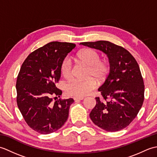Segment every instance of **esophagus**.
Returning <instances> with one entry per match:
<instances>
[{
    "label": "esophagus",
    "mask_w": 157,
    "mask_h": 157,
    "mask_svg": "<svg viewBox=\"0 0 157 157\" xmlns=\"http://www.w3.org/2000/svg\"><path fill=\"white\" fill-rule=\"evenodd\" d=\"M84 98V97H78V96H74V97H73V100H74L75 101H79V100H83Z\"/></svg>",
    "instance_id": "esophagus-1"
}]
</instances>
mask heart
I'll return each instance as SVG.
<instances>
[{"label":"heart","instance_id":"1","mask_svg":"<svg viewBox=\"0 0 157 157\" xmlns=\"http://www.w3.org/2000/svg\"><path fill=\"white\" fill-rule=\"evenodd\" d=\"M77 56L79 61L89 67V79L85 81L75 79L70 82L66 86V91L69 95L83 97L90 94L97 86L96 79L92 77H94L99 81L102 80L109 72L110 65L108 62L101 61L98 53L90 48L82 50L78 53ZM61 71L65 79H69L72 78V63L69 59L66 58L63 60L61 65Z\"/></svg>","mask_w":157,"mask_h":157}]
</instances>
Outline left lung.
<instances>
[{
	"mask_svg": "<svg viewBox=\"0 0 157 157\" xmlns=\"http://www.w3.org/2000/svg\"><path fill=\"white\" fill-rule=\"evenodd\" d=\"M79 44L104 52L110 63L109 74L98 88L105 101L96 98V106L90 114L91 120L107 132L124 129L137 116L144 102V81L137 61L127 50L109 41Z\"/></svg>",
	"mask_w": 157,
	"mask_h": 157,
	"instance_id": "left-lung-1",
	"label": "left lung"
}]
</instances>
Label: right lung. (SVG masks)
<instances>
[{
    "label": "right lung",
    "mask_w": 157,
    "mask_h": 157,
    "mask_svg": "<svg viewBox=\"0 0 157 157\" xmlns=\"http://www.w3.org/2000/svg\"><path fill=\"white\" fill-rule=\"evenodd\" d=\"M75 47L69 42L48 43L29 54L20 69L17 103L25 122L40 134L56 132L67 120L74 101L59 99L62 91L56 85L61 78L63 61Z\"/></svg>",
    "instance_id": "right-lung-1"
}]
</instances>
